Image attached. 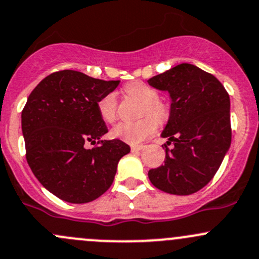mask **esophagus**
<instances>
[{
    "instance_id": "obj_1",
    "label": "esophagus",
    "mask_w": 259,
    "mask_h": 259,
    "mask_svg": "<svg viewBox=\"0 0 259 259\" xmlns=\"http://www.w3.org/2000/svg\"><path fill=\"white\" fill-rule=\"evenodd\" d=\"M143 149V146H132L131 147V151L132 152H140Z\"/></svg>"
}]
</instances>
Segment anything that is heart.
<instances>
[{"mask_svg":"<svg viewBox=\"0 0 259 259\" xmlns=\"http://www.w3.org/2000/svg\"><path fill=\"white\" fill-rule=\"evenodd\" d=\"M124 91L131 96L136 97L143 104V115H149L151 117H144L137 122H119L111 130V136L130 144H140L146 138H148L155 131V119L157 122H162L166 118V107L159 102V96L154 89L144 82L135 81L124 86ZM99 113L101 118L106 122H112L116 117L117 108V97L115 93L105 95L97 104ZM155 119L153 120L151 117Z\"/></svg>","mask_w":259,"mask_h":259,"instance_id":"heart-1","label":"heart"}]
</instances>
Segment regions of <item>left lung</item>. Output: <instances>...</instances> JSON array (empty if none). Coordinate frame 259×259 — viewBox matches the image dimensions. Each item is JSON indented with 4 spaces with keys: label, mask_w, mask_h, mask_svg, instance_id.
Masks as SVG:
<instances>
[{
    "label": "left lung",
    "mask_w": 259,
    "mask_h": 259,
    "mask_svg": "<svg viewBox=\"0 0 259 259\" xmlns=\"http://www.w3.org/2000/svg\"><path fill=\"white\" fill-rule=\"evenodd\" d=\"M148 84L169 94V118L160 136L174 143L148 178L164 193L190 195L212 179L230 149V96L213 75L188 63Z\"/></svg>",
    "instance_id": "obj_1"
}]
</instances>
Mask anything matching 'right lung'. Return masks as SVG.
<instances>
[{
	"mask_svg": "<svg viewBox=\"0 0 259 259\" xmlns=\"http://www.w3.org/2000/svg\"><path fill=\"white\" fill-rule=\"evenodd\" d=\"M118 84L63 70L44 77L27 100L22 111L27 162L38 182L64 201L85 204L101 196L131 151L119 140H102L107 127L97 104ZM88 143L99 146L88 150Z\"/></svg>",
	"mask_w": 259,
	"mask_h": 259,
	"instance_id": "obj_1",
	"label": "right lung"
}]
</instances>
